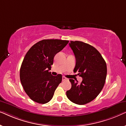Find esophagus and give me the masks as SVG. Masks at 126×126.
Wrapping results in <instances>:
<instances>
[{
    "instance_id": "34e87169",
    "label": "esophagus",
    "mask_w": 126,
    "mask_h": 126,
    "mask_svg": "<svg viewBox=\"0 0 126 126\" xmlns=\"http://www.w3.org/2000/svg\"><path fill=\"white\" fill-rule=\"evenodd\" d=\"M67 80V79L66 78V77H64V76L63 77V81H65V80Z\"/></svg>"
}]
</instances>
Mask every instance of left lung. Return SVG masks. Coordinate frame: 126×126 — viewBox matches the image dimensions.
Wrapping results in <instances>:
<instances>
[{
  "label": "left lung",
  "mask_w": 126,
  "mask_h": 126,
  "mask_svg": "<svg viewBox=\"0 0 126 126\" xmlns=\"http://www.w3.org/2000/svg\"><path fill=\"white\" fill-rule=\"evenodd\" d=\"M69 46L76 58L73 72L82 78L80 84L69 79L72 84L66 96L72 102L84 105L94 100L102 90L107 76V65L96 49L81 41H70Z\"/></svg>",
  "instance_id": "1"
}]
</instances>
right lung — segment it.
<instances>
[{
	"mask_svg": "<svg viewBox=\"0 0 126 126\" xmlns=\"http://www.w3.org/2000/svg\"><path fill=\"white\" fill-rule=\"evenodd\" d=\"M69 41L43 39L34 44L24 58L20 69V80L25 92L32 100L45 104L52 99L62 75H51L49 70L57 53Z\"/></svg>",
	"mask_w": 126,
	"mask_h": 126,
	"instance_id": "obj_1",
	"label": "right lung"
}]
</instances>
